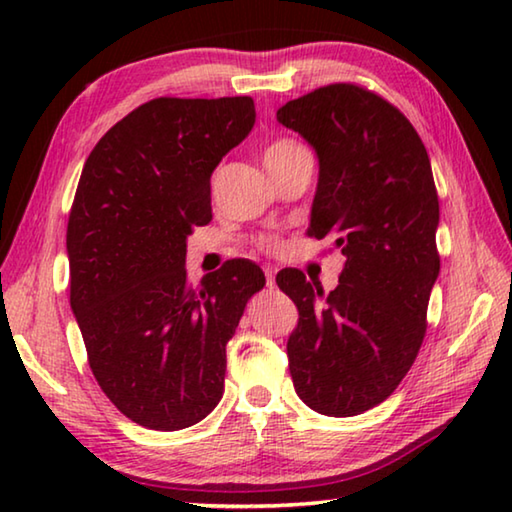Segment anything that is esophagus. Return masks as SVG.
<instances>
[{
  "mask_svg": "<svg viewBox=\"0 0 512 512\" xmlns=\"http://www.w3.org/2000/svg\"><path fill=\"white\" fill-rule=\"evenodd\" d=\"M264 273H266V284H268V289H273V287H275V273H277V268H275V266H266V268H264Z\"/></svg>",
  "mask_w": 512,
  "mask_h": 512,
  "instance_id": "1",
  "label": "esophagus"
}]
</instances>
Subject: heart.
<instances>
[{
	"instance_id": "obj_1",
	"label": "heart",
	"mask_w": 512,
	"mask_h": 512,
	"mask_svg": "<svg viewBox=\"0 0 512 512\" xmlns=\"http://www.w3.org/2000/svg\"><path fill=\"white\" fill-rule=\"evenodd\" d=\"M296 149H300L298 142H293V140H275V142H271V144L266 146L264 162L266 164L273 162L275 158H280V155H287V153L296 151ZM257 246L262 248V250H275L277 248V239L275 237H262V239H257Z\"/></svg>"
}]
</instances>
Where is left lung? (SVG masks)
<instances>
[{
  "label": "left lung",
  "mask_w": 512,
  "mask_h": 512,
  "mask_svg": "<svg viewBox=\"0 0 512 512\" xmlns=\"http://www.w3.org/2000/svg\"><path fill=\"white\" fill-rule=\"evenodd\" d=\"M318 155L309 235L345 257L325 293L305 273H277L296 302L287 343L302 402L350 418L386 400L411 370L427 332L440 273L438 192L420 135L393 103L354 83H332L277 110Z\"/></svg>",
  "instance_id": "obj_1"
}]
</instances>
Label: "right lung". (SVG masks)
<instances>
[{"mask_svg": "<svg viewBox=\"0 0 512 512\" xmlns=\"http://www.w3.org/2000/svg\"><path fill=\"white\" fill-rule=\"evenodd\" d=\"M255 124L250 97H160L117 121L83 164L67 221L69 305L108 400L155 431L219 404L225 343L262 268L235 259L187 280V235L212 221L216 164Z\"/></svg>", "mask_w": 512, "mask_h": 512, "instance_id": "right-lung-1", "label": "right lung"}]
</instances>
